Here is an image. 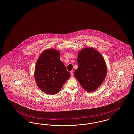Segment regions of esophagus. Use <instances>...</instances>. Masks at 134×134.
I'll use <instances>...</instances> for the list:
<instances>
[{
    "mask_svg": "<svg viewBox=\"0 0 134 134\" xmlns=\"http://www.w3.org/2000/svg\"><path fill=\"white\" fill-rule=\"evenodd\" d=\"M70 74H71V77H73V75H74V74H73V71H71L70 72Z\"/></svg>",
    "mask_w": 134,
    "mask_h": 134,
    "instance_id": "obj_1",
    "label": "esophagus"
}]
</instances>
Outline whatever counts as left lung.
Here are the masks:
<instances>
[{
    "instance_id": "1",
    "label": "left lung",
    "mask_w": 134,
    "mask_h": 134,
    "mask_svg": "<svg viewBox=\"0 0 134 134\" xmlns=\"http://www.w3.org/2000/svg\"><path fill=\"white\" fill-rule=\"evenodd\" d=\"M75 77L87 92L96 90L107 74V65L102 55L94 48L86 47L79 51Z\"/></svg>"
}]
</instances>
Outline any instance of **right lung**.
Segmentation results:
<instances>
[{
  "label": "right lung",
  "mask_w": 134,
  "mask_h": 134,
  "mask_svg": "<svg viewBox=\"0 0 134 134\" xmlns=\"http://www.w3.org/2000/svg\"><path fill=\"white\" fill-rule=\"evenodd\" d=\"M60 58L59 51L49 48L43 51L37 60L34 79L37 86L45 94H58L70 76Z\"/></svg>",
  "instance_id": "right-lung-1"
}]
</instances>
